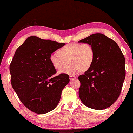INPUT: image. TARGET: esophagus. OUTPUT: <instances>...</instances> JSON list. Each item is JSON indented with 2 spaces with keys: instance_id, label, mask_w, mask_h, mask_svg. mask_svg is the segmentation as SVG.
Returning <instances> with one entry per match:
<instances>
[{
  "instance_id": "1",
  "label": "esophagus",
  "mask_w": 133,
  "mask_h": 133,
  "mask_svg": "<svg viewBox=\"0 0 133 133\" xmlns=\"http://www.w3.org/2000/svg\"><path fill=\"white\" fill-rule=\"evenodd\" d=\"M69 77H70V80H72V79H74V78H76L75 77L73 76H70Z\"/></svg>"
}]
</instances>
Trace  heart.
<instances>
[{
  "mask_svg": "<svg viewBox=\"0 0 133 133\" xmlns=\"http://www.w3.org/2000/svg\"><path fill=\"white\" fill-rule=\"evenodd\" d=\"M58 54H53L49 57L50 61L56 70L65 69L59 72L70 76H75L79 71L85 72L92 65L94 59V51L88 43H72L58 51Z\"/></svg>",
  "mask_w": 133,
  "mask_h": 133,
  "instance_id": "b5f03b06",
  "label": "heart"
}]
</instances>
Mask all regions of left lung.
<instances>
[{"label": "left lung", "instance_id": "obj_1", "mask_svg": "<svg viewBox=\"0 0 133 133\" xmlns=\"http://www.w3.org/2000/svg\"><path fill=\"white\" fill-rule=\"evenodd\" d=\"M78 43L89 44L95 54L92 65L78 77L79 98L88 108L107 109L121 91L126 74L124 56L117 44L102 34H92Z\"/></svg>", "mask_w": 133, "mask_h": 133}]
</instances>
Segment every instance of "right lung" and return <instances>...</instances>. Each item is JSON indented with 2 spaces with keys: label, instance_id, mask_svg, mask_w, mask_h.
<instances>
[{
  "label": "right lung",
  "instance_id": "right-lung-1",
  "mask_svg": "<svg viewBox=\"0 0 133 133\" xmlns=\"http://www.w3.org/2000/svg\"><path fill=\"white\" fill-rule=\"evenodd\" d=\"M65 45L30 36L15 53L10 65L12 87L25 107L34 113L42 114L55 109L69 82L65 73L53 76L56 70L49 60L53 52Z\"/></svg>",
  "mask_w": 133,
  "mask_h": 133
}]
</instances>
